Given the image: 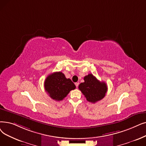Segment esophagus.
Masks as SVG:
<instances>
[{"instance_id":"34e87169","label":"esophagus","mask_w":146,"mask_h":146,"mask_svg":"<svg viewBox=\"0 0 146 146\" xmlns=\"http://www.w3.org/2000/svg\"><path fill=\"white\" fill-rule=\"evenodd\" d=\"M74 84H75V85H76V87H78V85H79V83H78V82H76V83H75Z\"/></svg>"}]
</instances>
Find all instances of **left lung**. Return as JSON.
I'll use <instances>...</instances> for the list:
<instances>
[{
  "instance_id": "1",
  "label": "left lung",
  "mask_w": 146,
  "mask_h": 146,
  "mask_svg": "<svg viewBox=\"0 0 146 146\" xmlns=\"http://www.w3.org/2000/svg\"><path fill=\"white\" fill-rule=\"evenodd\" d=\"M79 89L88 101L96 103L102 100L107 91V86L104 82H100L92 74L84 77V82L79 85Z\"/></svg>"
}]
</instances>
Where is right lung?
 Masks as SVG:
<instances>
[{
	"label": "right lung",
	"mask_w": 146,
	"mask_h": 146,
	"mask_svg": "<svg viewBox=\"0 0 146 146\" xmlns=\"http://www.w3.org/2000/svg\"><path fill=\"white\" fill-rule=\"evenodd\" d=\"M44 86L49 96L55 101H61L70 91L74 90L73 82L67 79L62 72H54L50 74L44 82Z\"/></svg>",
	"instance_id": "right-lung-1"
}]
</instances>
